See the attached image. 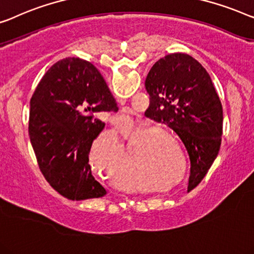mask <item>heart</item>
Segmentation results:
<instances>
[{
  "label": "heart",
  "instance_id": "b5f03b06",
  "mask_svg": "<svg viewBox=\"0 0 254 254\" xmlns=\"http://www.w3.org/2000/svg\"><path fill=\"white\" fill-rule=\"evenodd\" d=\"M125 136L128 145L131 149L130 165L131 167L143 166L146 174L153 179L168 181V186H174L181 181L186 173V164L179 152H175L176 158L164 151V141L171 149H176V143L166 134L158 135L150 128L142 124H134L130 128H125L123 125H116L115 131L108 136L97 138L90 146L89 159L90 164L96 171H104L111 168L116 161L124 156V145L120 141V136ZM180 171H178V167ZM135 191H161L167 188L166 186L150 185L148 182L139 181L136 185H130Z\"/></svg>",
  "mask_w": 254,
  "mask_h": 254
}]
</instances>
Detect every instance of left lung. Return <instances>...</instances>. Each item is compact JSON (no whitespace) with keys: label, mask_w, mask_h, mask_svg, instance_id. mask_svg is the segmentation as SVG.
I'll return each mask as SVG.
<instances>
[{"label":"left lung","mask_w":254,"mask_h":254,"mask_svg":"<svg viewBox=\"0 0 254 254\" xmlns=\"http://www.w3.org/2000/svg\"><path fill=\"white\" fill-rule=\"evenodd\" d=\"M150 105L145 116L179 136L190 160L188 189L206 175L218 156L222 135V105L199 62L188 54L160 58L145 79Z\"/></svg>","instance_id":"1"}]
</instances>
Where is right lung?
<instances>
[{"instance_id": "add662e5", "label": "right lung", "mask_w": 254, "mask_h": 254, "mask_svg": "<svg viewBox=\"0 0 254 254\" xmlns=\"http://www.w3.org/2000/svg\"><path fill=\"white\" fill-rule=\"evenodd\" d=\"M103 111H118L98 69L81 58L55 63L31 98L28 133L40 171L53 188L72 200L106 190L91 174L89 150L105 124Z\"/></svg>"}]
</instances>
